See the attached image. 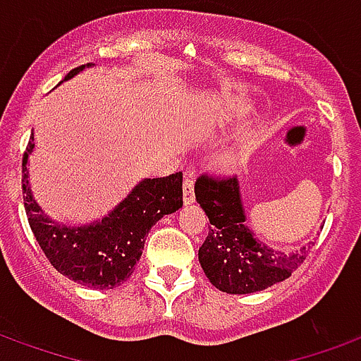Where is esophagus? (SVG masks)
Here are the masks:
<instances>
[{
  "label": "esophagus",
  "mask_w": 361,
  "mask_h": 361,
  "mask_svg": "<svg viewBox=\"0 0 361 361\" xmlns=\"http://www.w3.org/2000/svg\"><path fill=\"white\" fill-rule=\"evenodd\" d=\"M183 200H185V204L195 202V178L191 174H187L183 180Z\"/></svg>",
  "instance_id": "34e87169"
}]
</instances>
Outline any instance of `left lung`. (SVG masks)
Returning a JSON list of instances; mask_svg holds the SVG:
<instances>
[{
	"mask_svg": "<svg viewBox=\"0 0 361 361\" xmlns=\"http://www.w3.org/2000/svg\"><path fill=\"white\" fill-rule=\"evenodd\" d=\"M195 197L210 219L208 236L199 250L202 271L217 290L225 293H254L290 279L307 259L310 246L295 252H279L255 238L247 229L236 178L202 174L195 183Z\"/></svg>",
	"mask_w": 361,
	"mask_h": 361,
	"instance_id": "obj_1",
	"label": "left lung"
}]
</instances>
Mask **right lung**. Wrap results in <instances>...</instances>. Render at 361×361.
<instances>
[{"instance_id":"1","label":"right lung","mask_w":361,"mask_h":361,"mask_svg":"<svg viewBox=\"0 0 361 361\" xmlns=\"http://www.w3.org/2000/svg\"><path fill=\"white\" fill-rule=\"evenodd\" d=\"M82 70L85 66L71 70L64 81ZM34 145L32 136L22 157V192L35 240L60 274L96 290H114L134 272L151 227L183 206V174L142 180L106 217L90 225L70 227L49 219L32 195L27 157Z\"/></svg>"}]
</instances>
